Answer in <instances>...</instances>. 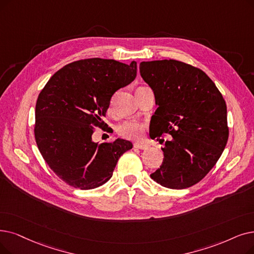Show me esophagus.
<instances>
[{
    "label": "esophagus",
    "instance_id": "1",
    "mask_svg": "<svg viewBox=\"0 0 254 254\" xmlns=\"http://www.w3.org/2000/svg\"><path fill=\"white\" fill-rule=\"evenodd\" d=\"M134 147L139 148V149H146V148H148V145L143 144V143H135Z\"/></svg>",
    "mask_w": 254,
    "mask_h": 254
}]
</instances>
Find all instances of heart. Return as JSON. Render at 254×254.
Here are the masks:
<instances>
[{
	"instance_id": "heart-1",
	"label": "heart",
	"mask_w": 254,
	"mask_h": 254,
	"mask_svg": "<svg viewBox=\"0 0 254 254\" xmlns=\"http://www.w3.org/2000/svg\"><path fill=\"white\" fill-rule=\"evenodd\" d=\"M144 127H145L143 124L135 120H129L121 124L118 127L117 131L123 138L128 140H140L144 135Z\"/></svg>"
}]
</instances>
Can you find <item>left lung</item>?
Masks as SVG:
<instances>
[{
    "label": "left lung",
    "instance_id": "8db88e82",
    "mask_svg": "<svg viewBox=\"0 0 254 254\" xmlns=\"http://www.w3.org/2000/svg\"><path fill=\"white\" fill-rule=\"evenodd\" d=\"M140 74L158 106L150 137L172 136L162 148V165L150 178L169 189L189 188L215 166L226 146L224 98L204 71L181 61L141 62Z\"/></svg>",
    "mask_w": 254,
    "mask_h": 254
}]
</instances>
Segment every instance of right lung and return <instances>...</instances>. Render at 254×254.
<instances>
[{
    "instance_id": "obj_1",
    "label": "right lung",
    "mask_w": 254,
    "mask_h": 254,
    "mask_svg": "<svg viewBox=\"0 0 254 254\" xmlns=\"http://www.w3.org/2000/svg\"><path fill=\"white\" fill-rule=\"evenodd\" d=\"M137 62L112 59L74 61L55 73L38 95L34 134L50 168L73 188L94 189L112 178L119 158L133 147L127 140L92 141L104 126L112 95L133 82Z\"/></svg>"
}]
</instances>
